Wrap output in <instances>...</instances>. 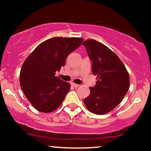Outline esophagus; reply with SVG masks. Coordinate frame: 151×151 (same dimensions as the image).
Instances as JSON below:
<instances>
[{"mask_svg":"<svg viewBox=\"0 0 151 151\" xmlns=\"http://www.w3.org/2000/svg\"><path fill=\"white\" fill-rule=\"evenodd\" d=\"M71 86H73V87H78L79 85L78 84H76V83H71Z\"/></svg>","mask_w":151,"mask_h":151,"instance_id":"1","label":"esophagus"}]
</instances>
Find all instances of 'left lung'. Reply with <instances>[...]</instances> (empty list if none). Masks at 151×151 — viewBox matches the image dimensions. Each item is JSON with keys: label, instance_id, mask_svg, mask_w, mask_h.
I'll return each instance as SVG.
<instances>
[{"label": "left lung", "instance_id": "8db88e82", "mask_svg": "<svg viewBox=\"0 0 151 151\" xmlns=\"http://www.w3.org/2000/svg\"><path fill=\"white\" fill-rule=\"evenodd\" d=\"M92 62V73L97 76L94 88L84 99L86 108L97 115L106 114L121 102L130 86L129 74L114 52L97 40L83 43Z\"/></svg>", "mask_w": 151, "mask_h": 151}]
</instances>
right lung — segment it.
Wrapping results in <instances>:
<instances>
[{
	"mask_svg": "<svg viewBox=\"0 0 151 151\" xmlns=\"http://www.w3.org/2000/svg\"><path fill=\"white\" fill-rule=\"evenodd\" d=\"M81 38L55 37L39 44L25 59L20 73V85L37 111L50 113L58 108L70 84L55 76L71 52L82 43Z\"/></svg>",
	"mask_w": 151,
	"mask_h": 151,
	"instance_id": "add662e5",
	"label": "right lung"
}]
</instances>
